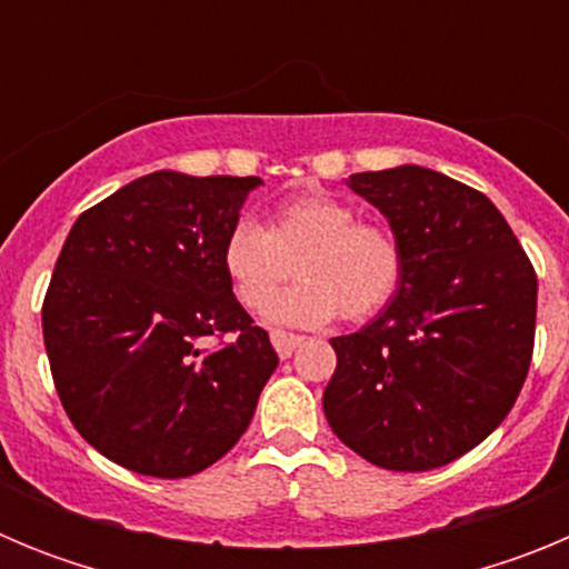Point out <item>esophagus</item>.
Here are the masks:
<instances>
[{
    "instance_id": "34e87169",
    "label": "esophagus",
    "mask_w": 569,
    "mask_h": 569,
    "mask_svg": "<svg viewBox=\"0 0 569 569\" xmlns=\"http://www.w3.org/2000/svg\"><path fill=\"white\" fill-rule=\"evenodd\" d=\"M270 341H273L276 353H279L281 359H290V356L299 350L301 341H305V339H301V336H296V333H284V330H273V333H270Z\"/></svg>"
}]
</instances>
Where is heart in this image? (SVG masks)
<instances>
[{"label": "heart", "mask_w": 569, "mask_h": 569, "mask_svg": "<svg viewBox=\"0 0 569 569\" xmlns=\"http://www.w3.org/2000/svg\"><path fill=\"white\" fill-rule=\"evenodd\" d=\"M293 269L300 281L268 308V321L321 328L339 313L365 321L399 293L405 248L393 228L361 222L353 204L330 193L276 204L268 230L239 219L224 233L222 270L248 310L269 305Z\"/></svg>", "instance_id": "b5f03b06"}]
</instances>
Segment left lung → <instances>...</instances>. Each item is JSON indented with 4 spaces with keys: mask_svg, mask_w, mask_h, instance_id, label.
<instances>
[{
    "mask_svg": "<svg viewBox=\"0 0 569 569\" xmlns=\"http://www.w3.org/2000/svg\"><path fill=\"white\" fill-rule=\"evenodd\" d=\"M347 184L396 230L405 276L370 325L330 339L325 416L376 467L450 465L519 399L536 339V270L499 208L450 176L401 164Z\"/></svg>",
    "mask_w": 569,
    "mask_h": 569,
    "instance_id": "left-lung-1",
    "label": "left lung"
}]
</instances>
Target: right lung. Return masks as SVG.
I'll return each instance as SVG.
<instances>
[{"label": "right lung", "mask_w": 569, "mask_h": 569, "mask_svg": "<svg viewBox=\"0 0 569 569\" xmlns=\"http://www.w3.org/2000/svg\"><path fill=\"white\" fill-rule=\"evenodd\" d=\"M259 184L156 170L70 228L44 293V350L68 419L116 465L184 479L248 430L279 356L236 301L222 241Z\"/></svg>", "instance_id": "1"}]
</instances>
